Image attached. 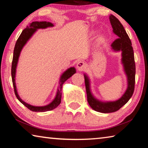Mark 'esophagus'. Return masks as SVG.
<instances>
[{
    "label": "esophagus",
    "mask_w": 148,
    "mask_h": 148,
    "mask_svg": "<svg viewBox=\"0 0 148 148\" xmlns=\"http://www.w3.org/2000/svg\"><path fill=\"white\" fill-rule=\"evenodd\" d=\"M77 68L79 70V71H84L85 69L86 68V62H84L83 61H79L77 63Z\"/></svg>",
    "instance_id": "obj_1"
}]
</instances>
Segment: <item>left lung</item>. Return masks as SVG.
I'll list each match as a JSON object with an SVG mask.
<instances>
[{
	"mask_svg": "<svg viewBox=\"0 0 148 148\" xmlns=\"http://www.w3.org/2000/svg\"><path fill=\"white\" fill-rule=\"evenodd\" d=\"M110 21L113 28L114 33L116 34L118 38L115 40L112 44V49L115 51H121L122 52L121 61L127 77L128 87L123 95L117 101L113 102L100 101L95 99L92 95L91 89H90L89 77L85 74L84 78L87 102L92 109L101 113H111V112H116L123 106H124L129 101L133 94L135 84L136 66H135L134 62V51L132 47L131 40L118 19L113 15H110Z\"/></svg>",
	"mask_w": 148,
	"mask_h": 148,
	"instance_id": "8db88e82",
	"label": "left lung"
}]
</instances>
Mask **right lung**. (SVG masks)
Masks as SVG:
<instances>
[{"mask_svg":"<svg viewBox=\"0 0 148 148\" xmlns=\"http://www.w3.org/2000/svg\"><path fill=\"white\" fill-rule=\"evenodd\" d=\"M53 27V24L50 23V22L47 21H34L30 23L29 26H27L23 31L21 34H20L19 37L17 39V40L15 45L14 50V56L13 59H12V83H13L15 95H16L17 99L23 104L24 106H25L27 108L33 112H46L52 110L56 108L59 106L61 103V95H62V84H64L65 81H66L69 77H71L72 75L76 73V69L74 67H71L68 69L66 71L63 72V74L61 75V78L59 80V87L57 89V92L56 96L51 103L46 105V106H32L31 104L26 103L25 102L22 101V99L20 98L18 93H17L16 86V81H15V77H16V67L17 62H18V59L19 57L20 53H21L22 49L23 46L25 45L27 41L31 38V36L33 35L35 32L38 29H46L47 27Z\"/></svg>","mask_w":148,"mask_h":148,"instance_id":"obj_1","label":"right lung"}]
</instances>
